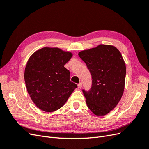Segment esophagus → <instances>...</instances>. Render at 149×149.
I'll use <instances>...</instances> for the list:
<instances>
[{
  "mask_svg": "<svg viewBox=\"0 0 149 149\" xmlns=\"http://www.w3.org/2000/svg\"><path fill=\"white\" fill-rule=\"evenodd\" d=\"M78 88H81L82 87V83L81 82H80L78 84Z\"/></svg>",
  "mask_w": 149,
  "mask_h": 149,
  "instance_id": "esophagus-1",
  "label": "esophagus"
}]
</instances>
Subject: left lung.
I'll use <instances>...</instances> for the list:
<instances>
[{
	"instance_id": "1",
	"label": "left lung",
	"mask_w": 149,
	"mask_h": 149,
	"mask_svg": "<svg viewBox=\"0 0 149 149\" xmlns=\"http://www.w3.org/2000/svg\"><path fill=\"white\" fill-rule=\"evenodd\" d=\"M78 55L92 76L91 89H83L87 106L96 116L106 115L118 105L124 92L126 68L121 53L114 46L100 45Z\"/></svg>"
}]
</instances>
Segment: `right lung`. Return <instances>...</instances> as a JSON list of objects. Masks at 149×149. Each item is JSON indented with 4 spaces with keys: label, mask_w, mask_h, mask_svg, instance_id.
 Returning <instances> with one entry per match:
<instances>
[{
    "label": "right lung",
    "mask_w": 149,
    "mask_h": 149,
    "mask_svg": "<svg viewBox=\"0 0 149 149\" xmlns=\"http://www.w3.org/2000/svg\"><path fill=\"white\" fill-rule=\"evenodd\" d=\"M73 54L58 48L45 47L36 51L26 63L24 78L31 100L41 110L59 109L77 88L64 67Z\"/></svg>",
    "instance_id": "right-lung-1"
}]
</instances>
